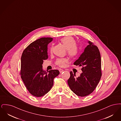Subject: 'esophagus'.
<instances>
[{
	"label": "esophagus",
	"instance_id": "34e87169",
	"mask_svg": "<svg viewBox=\"0 0 121 121\" xmlns=\"http://www.w3.org/2000/svg\"><path fill=\"white\" fill-rule=\"evenodd\" d=\"M59 72H60V73H63V71H64V70H63V69H59Z\"/></svg>",
	"mask_w": 121,
	"mask_h": 121
}]
</instances>
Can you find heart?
<instances>
[{"instance_id": "obj_1", "label": "heart", "mask_w": 121, "mask_h": 121, "mask_svg": "<svg viewBox=\"0 0 121 121\" xmlns=\"http://www.w3.org/2000/svg\"><path fill=\"white\" fill-rule=\"evenodd\" d=\"M61 42L63 44L66 49L67 52L70 56L73 57L76 56L78 53L79 48L76 45L74 39L72 37H65L61 39ZM68 62V59L67 58L58 59L56 61V64L60 66L64 67L65 63Z\"/></svg>"}]
</instances>
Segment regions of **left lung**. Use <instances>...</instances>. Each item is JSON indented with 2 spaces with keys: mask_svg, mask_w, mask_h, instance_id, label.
<instances>
[{
  "mask_svg": "<svg viewBox=\"0 0 121 121\" xmlns=\"http://www.w3.org/2000/svg\"><path fill=\"white\" fill-rule=\"evenodd\" d=\"M88 45L80 56L75 61L74 65L82 66V73L75 78V74L70 72L68 83L71 90L77 95L85 97L94 90L100 80L101 73V58L98 47L93 43L88 41Z\"/></svg>",
  "mask_w": 121,
  "mask_h": 121,
  "instance_id": "8db88e82",
  "label": "left lung"
}]
</instances>
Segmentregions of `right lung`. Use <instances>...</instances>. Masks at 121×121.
<instances>
[{
    "mask_svg": "<svg viewBox=\"0 0 121 121\" xmlns=\"http://www.w3.org/2000/svg\"><path fill=\"white\" fill-rule=\"evenodd\" d=\"M51 38H42L30 43L23 51L21 58V78L32 95L41 97L48 92L53 79L59 74L58 70L46 72L43 69V60L48 58V45Z\"/></svg>",
    "mask_w": 121,
    "mask_h": 121,
    "instance_id": "1",
    "label": "right lung"
}]
</instances>
